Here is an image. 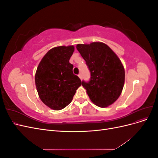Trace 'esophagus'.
Instances as JSON below:
<instances>
[{
    "mask_svg": "<svg viewBox=\"0 0 158 158\" xmlns=\"http://www.w3.org/2000/svg\"><path fill=\"white\" fill-rule=\"evenodd\" d=\"M78 77H79L80 79H82V74H78Z\"/></svg>",
    "mask_w": 158,
    "mask_h": 158,
    "instance_id": "esophagus-1",
    "label": "esophagus"
}]
</instances>
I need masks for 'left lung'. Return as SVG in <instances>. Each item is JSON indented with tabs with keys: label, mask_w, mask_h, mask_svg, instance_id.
<instances>
[{
	"label": "left lung",
	"mask_w": 158,
	"mask_h": 158,
	"mask_svg": "<svg viewBox=\"0 0 158 158\" xmlns=\"http://www.w3.org/2000/svg\"><path fill=\"white\" fill-rule=\"evenodd\" d=\"M76 49L90 71L89 82L82 81L89 99L100 107L113 104L120 96L125 83V69L120 59L102 42L78 44Z\"/></svg>",
	"instance_id": "8db88e82"
}]
</instances>
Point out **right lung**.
Listing matches in <instances>:
<instances>
[{
	"label": "right lung",
	"instance_id": "right-lung-1",
	"mask_svg": "<svg viewBox=\"0 0 158 158\" xmlns=\"http://www.w3.org/2000/svg\"><path fill=\"white\" fill-rule=\"evenodd\" d=\"M74 51L73 45L54 47L43 57L36 70L35 82L40 98L56 111L68 106L82 85L78 76L73 74V65L69 63Z\"/></svg>",
	"mask_w": 158,
	"mask_h": 158
}]
</instances>
